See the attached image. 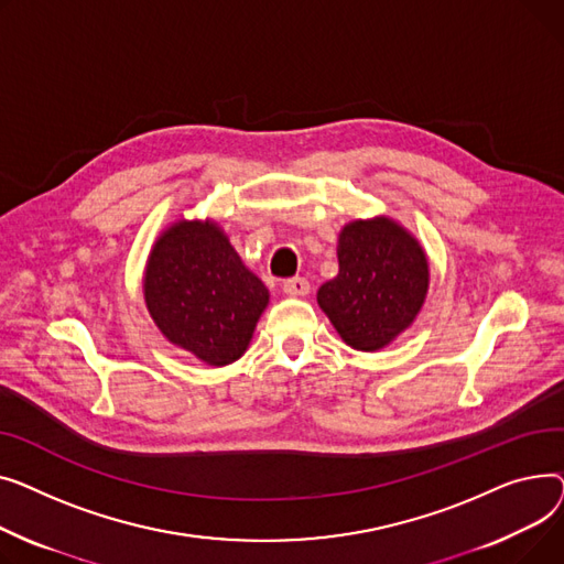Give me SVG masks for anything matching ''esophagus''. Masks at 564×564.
<instances>
[{
    "label": "esophagus",
    "mask_w": 564,
    "mask_h": 564,
    "mask_svg": "<svg viewBox=\"0 0 564 564\" xmlns=\"http://www.w3.org/2000/svg\"><path fill=\"white\" fill-rule=\"evenodd\" d=\"M282 289L289 295H307L310 293V282L305 278H289V280H284Z\"/></svg>",
    "instance_id": "esophagus-1"
}]
</instances>
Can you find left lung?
<instances>
[{
  "label": "left lung",
  "mask_w": 564,
  "mask_h": 564,
  "mask_svg": "<svg viewBox=\"0 0 564 564\" xmlns=\"http://www.w3.org/2000/svg\"><path fill=\"white\" fill-rule=\"evenodd\" d=\"M339 275L318 289V305L341 339L378 350L416 318L427 291V259L389 218L355 220L339 235Z\"/></svg>",
  "instance_id": "obj_1"
}]
</instances>
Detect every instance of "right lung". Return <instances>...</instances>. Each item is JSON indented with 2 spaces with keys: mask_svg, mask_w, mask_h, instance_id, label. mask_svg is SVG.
<instances>
[{
  "mask_svg": "<svg viewBox=\"0 0 564 564\" xmlns=\"http://www.w3.org/2000/svg\"><path fill=\"white\" fill-rule=\"evenodd\" d=\"M145 303L169 341L225 367L246 352L269 289L214 223L182 220L154 243Z\"/></svg>",
  "mask_w": 564,
  "mask_h": 564,
  "instance_id": "obj_1",
  "label": "right lung"
}]
</instances>
